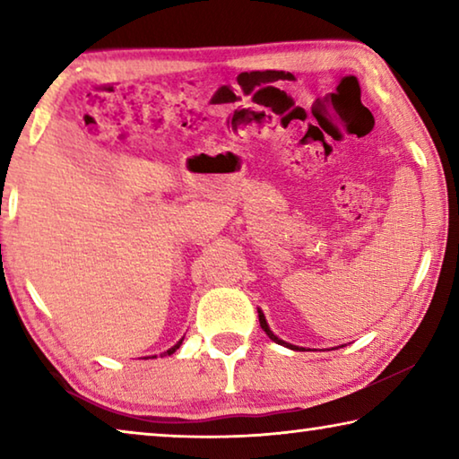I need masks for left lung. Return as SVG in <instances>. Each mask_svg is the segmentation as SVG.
<instances>
[{"instance_id":"8db88e82","label":"left lung","mask_w":459,"mask_h":459,"mask_svg":"<svg viewBox=\"0 0 459 459\" xmlns=\"http://www.w3.org/2000/svg\"><path fill=\"white\" fill-rule=\"evenodd\" d=\"M257 312H259V324H261V328H263V332H265L271 340L277 342V344H283V346H287V348H291V351H304V348H298V346H293V344H287V342H283V340H279V338L275 336V333L269 330V324H267L265 316H263L261 309H257Z\"/></svg>"}]
</instances>
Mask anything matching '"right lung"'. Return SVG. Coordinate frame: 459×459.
Listing matches in <instances>:
<instances>
[{"instance_id": "obj_1", "label": "right lung", "mask_w": 459, "mask_h": 459, "mask_svg": "<svg viewBox=\"0 0 459 459\" xmlns=\"http://www.w3.org/2000/svg\"><path fill=\"white\" fill-rule=\"evenodd\" d=\"M184 340V338H182ZM182 340L180 342H178V344L176 346H172V348H169V351H166L164 354H161V356H169V354H174L176 351H178V348H180V344H182ZM153 359H155V356H153Z\"/></svg>"}]
</instances>
